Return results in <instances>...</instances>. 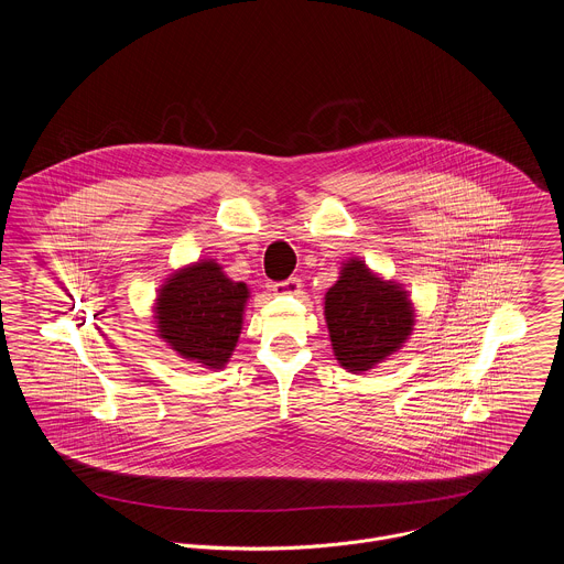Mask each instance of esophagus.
I'll list each match as a JSON object with an SVG mask.
<instances>
[{"label": "esophagus", "mask_w": 564, "mask_h": 564, "mask_svg": "<svg viewBox=\"0 0 564 564\" xmlns=\"http://www.w3.org/2000/svg\"><path fill=\"white\" fill-rule=\"evenodd\" d=\"M274 292L276 294H299L301 292V281L296 276L288 279V281H281V283H274Z\"/></svg>", "instance_id": "esophagus-1"}]
</instances>
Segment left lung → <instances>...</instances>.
Listing matches in <instances>:
<instances>
[{"label": "left lung", "mask_w": 564, "mask_h": 564, "mask_svg": "<svg viewBox=\"0 0 564 564\" xmlns=\"http://www.w3.org/2000/svg\"><path fill=\"white\" fill-rule=\"evenodd\" d=\"M324 305L335 357L355 375L394 355L415 326L409 292L394 281H383L359 259L344 263Z\"/></svg>", "instance_id": "left-lung-1"}]
</instances>
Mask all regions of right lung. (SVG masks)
Segmentation results:
<instances>
[{
	"instance_id": "obj_1",
	"label": "right lung",
	"mask_w": 564,
	"mask_h": 564,
	"mask_svg": "<svg viewBox=\"0 0 564 564\" xmlns=\"http://www.w3.org/2000/svg\"><path fill=\"white\" fill-rule=\"evenodd\" d=\"M248 299V285L231 281L216 261L185 265L158 290L155 333L183 359L220 370L236 348Z\"/></svg>"
}]
</instances>
